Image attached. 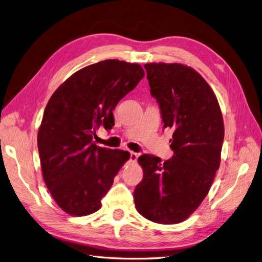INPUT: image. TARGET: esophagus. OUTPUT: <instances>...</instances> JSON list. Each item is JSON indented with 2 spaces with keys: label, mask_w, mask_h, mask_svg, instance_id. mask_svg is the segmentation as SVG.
<instances>
[{
  "label": "esophagus",
  "mask_w": 262,
  "mask_h": 262,
  "mask_svg": "<svg viewBox=\"0 0 262 262\" xmlns=\"http://www.w3.org/2000/svg\"><path fill=\"white\" fill-rule=\"evenodd\" d=\"M138 158V154L134 153V152H130V161L131 162H136Z\"/></svg>",
  "instance_id": "1"
}]
</instances>
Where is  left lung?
<instances>
[{
    "label": "left lung",
    "mask_w": 262,
    "mask_h": 262,
    "mask_svg": "<svg viewBox=\"0 0 262 262\" xmlns=\"http://www.w3.org/2000/svg\"><path fill=\"white\" fill-rule=\"evenodd\" d=\"M150 95L161 109L163 126L173 133V155L143 154V179L133 192L138 212L160 224L188 219L207 196L220 167L224 123L216 96L204 78L178 63L144 66Z\"/></svg>",
    "instance_id": "obj_1"
}]
</instances>
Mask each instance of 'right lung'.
Returning <instances> with one entry per match:
<instances>
[{
    "label": "right lung",
    "instance_id": "obj_1",
    "mask_svg": "<svg viewBox=\"0 0 262 262\" xmlns=\"http://www.w3.org/2000/svg\"><path fill=\"white\" fill-rule=\"evenodd\" d=\"M144 77L137 63L105 60L71 75L53 93L38 131V150L47 188L59 207L84 216L101 207L129 152L93 142L100 125H115L113 110Z\"/></svg>",
    "mask_w": 262,
    "mask_h": 262
}]
</instances>
